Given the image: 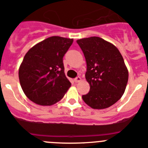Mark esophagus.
I'll list each match as a JSON object with an SVG mask.
<instances>
[{"instance_id":"esophagus-1","label":"esophagus","mask_w":148,"mask_h":148,"mask_svg":"<svg viewBox=\"0 0 148 148\" xmlns=\"http://www.w3.org/2000/svg\"><path fill=\"white\" fill-rule=\"evenodd\" d=\"M80 81H82V78H81L80 77H77L74 79V82H80Z\"/></svg>"}]
</instances>
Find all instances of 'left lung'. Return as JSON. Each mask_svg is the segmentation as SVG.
<instances>
[{
	"label": "left lung",
	"mask_w": 148,
	"mask_h": 148,
	"mask_svg": "<svg viewBox=\"0 0 148 148\" xmlns=\"http://www.w3.org/2000/svg\"><path fill=\"white\" fill-rule=\"evenodd\" d=\"M86 64V81L90 90L82 99L94 109L113 106L125 93L128 70L122 54L111 42L99 37L77 40Z\"/></svg>",
	"instance_id": "left-lung-1"
}]
</instances>
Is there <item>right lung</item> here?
<instances>
[{"instance_id": "right-lung-1", "label": "right lung", "mask_w": 148, "mask_h": 148, "mask_svg": "<svg viewBox=\"0 0 148 148\" xmlns=\"http://www.w3.org/2000/svg\"><path fill=\"white\" fill-rule=\"evenodd\" d=\"M74 40L50 37L29 49L19 68V79L25 95L40 106H52L71 87L62 58Z\"/></svg>"}]
</instances>
